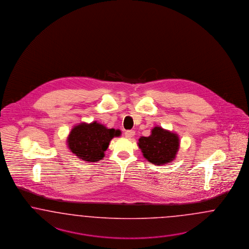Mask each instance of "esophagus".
I'll list each match as a JSON object with an SVG mask.
<instances>
[{
  "instance_id": "1",
  "label": "esophagus",
  "mask_w": 249,
  "mask_h": 249,
  "mask_svg": "<svg viewBox=\"0 0 249 249\" xmlns=\"http://www.w3.org/2000/svg\"><path fill=\"white\" fill-rule=\"evenodd\" d=\"M134 135H135V131H134V130H127V131L125 132V137L128 138V139L132 138Z\"/></svg>"
}]
</instances>
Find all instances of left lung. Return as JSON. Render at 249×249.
Here are the masks:
<instances>
[{"instance_id":"left-lung-1","label":"left lung","mask_w":249,"mask_h":249,"mask_svg":"<svg viewBox=\"0 0 249 249\" xmlns=\"http://www.w3.org/2000/svg\"><path fill=\"white\" fill-rule=\"evenodd\" d=\"M138 145L145 160L162 166L175 160L179 151V138L177 133L156 126L148 137H140Z\"/></svg>"}]
</instances>
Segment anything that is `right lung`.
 <instances>
[{"mask_svg": "<svg viewBox=\"0 0 249 249\" xmlns=\"http://www.w3.org/2000/svg\"><path fill=\"white\" fill-rule=\"evenodd\" d=\"M120 135V129H108L97 121L81 122L71 129L67 144L78 159L86 162H97L105 158L110 141Z\"/></svg>", "mask_w": 249, "mask_h": 249, "instance_id": "add662e5", "label": "right lung"}]
</instances>
